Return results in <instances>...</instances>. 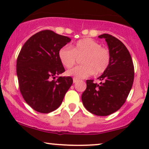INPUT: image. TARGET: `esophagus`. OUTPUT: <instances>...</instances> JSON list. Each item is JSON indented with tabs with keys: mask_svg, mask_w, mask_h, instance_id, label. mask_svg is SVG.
<instances>
[{
	"mask_svg": "<svg viewBox=\"0 0 149 149\" xmlns=\"http://www.w3.org/2000/svg\"><path fill=\"white\" fill-rule=\"evenodd\" d=\"M78 81H79V79H77L76 78H73V83H76Z\"/></svg>",
	"mask_w": 149,
	"mask_h": 149,
	"instance_id": "34e87169",
	"label": "esophagus"
}]
</instances>
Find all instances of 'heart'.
I'll return each instance as SVG.
<instances>
[{"label": "heart", "mask_w": 149, "mask_h": 149, "mask_svg": "<svg viewBox=\"0 0 149 149\" xmlns=\"http://www.w3.org/2000/svg\"><path fill=\"white\" fill-rule=\"evenodd\" d=\"M82 66L70 69L66 72L68 76L77 79H84L93 73L101 74L109 68L111 63V53L106 47L89 38L79 40L70 47L64 46L59 50L58 58L64 67L70 68L77 62V58H81Z\"/></svg>", "instance_id": "b5f03b06"}]
</instances>
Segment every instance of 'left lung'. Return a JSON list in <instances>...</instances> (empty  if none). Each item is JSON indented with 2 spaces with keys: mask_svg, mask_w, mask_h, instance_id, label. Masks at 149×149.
Instances as JSON below:
<instances>
[{
  "mask_svg": "<svg viewBox=\"0 0 149 149\" xmlns=\"http://www.w3.org/2000/svg\"><path fill=\"white\" fill-rule=\"evenodd\" d=\"M105 38L111 53L107 70L98 77L100 84L87 80V88L81 99L87 111L97 116H107L117 111L129 95L134 78L131 55L121 40L109 34L98 36Z\"/></svg>",
  "mask_w": 149,
  "mask_h": 149,
  "instance_id": "1",
  "label": "left lung"
}]
</instances>
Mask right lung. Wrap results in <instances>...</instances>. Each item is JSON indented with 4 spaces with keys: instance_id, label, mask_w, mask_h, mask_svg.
Returning <instances> with one entry per match:
<instances>
[{
    "instance_id": "1",
    "label": "right lung",
    "mask_w": 149,
    "mask_h": 149,
    "mask_svg": "<svg viewBox=\"0 0 149 149\" xmlns=\"http://www.w3.org/2000/svg\"><path fill=\"white\" fill-rule=\"evenodd\" d=\"M71 39L49 30L32 35L22 47L17 59L19 90L34 111L49 113L62 104L72 84L70 77H58L65 69L58 52Z\"/></svg>"
}]
</instances>
